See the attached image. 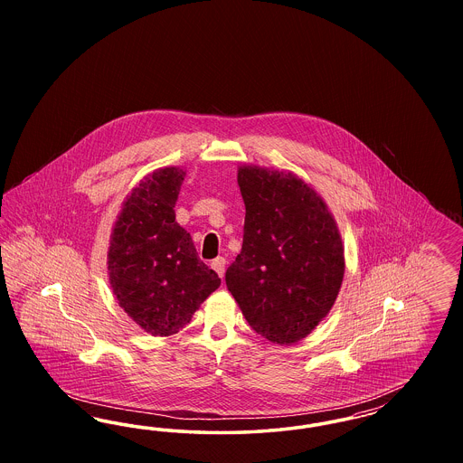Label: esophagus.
<instances>
[{
  "instance_id": "34e87169",
  "label": "esophagus",
  "mask_w": 463,
  "mask_h": 463,
  "mask_svg": "<svg viewBox=\"0 0 463 463\" xmlns=\"http://www.w3.org/2000/svg\"><path fill=\"white\" fill-rule=\"evenodd\" d=\"M212 267L217 270V274L223 278V272H225V259L223 257H217L215 260H212Z\"/></svg>"
}]
</instances>
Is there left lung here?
<instances>
[{"instance_id":"1","label":"left lung","mask_w":463,"mask_h":463,"mask_svg":"<svg viewBox=\"0 0 463 463\" xmlns=\"http://www.w3.org/2000/svg\"><path fill=\"white\" fill-rule=\"evenodd\" d=\"M241 253L225 283L250 326L295 344L330 312L344 279L342 240L323 199L293 174L241 166Z\"/></svg>"}]
</instances>
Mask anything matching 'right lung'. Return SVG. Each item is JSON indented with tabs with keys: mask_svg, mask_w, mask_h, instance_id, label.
Returning <instances> with one entry per match:
<instances>
[{
	"mask_svg": "<svg viewBox=\"0 0 463 463\" xmlns=\"http://www.w3.org/2000/svg\"><path fill=\"white\" fill-rule=\"evenodd\" d=\"M185 172L161 168L146 176L110 234L109 281L125 312L144 330L168 336L182 330L221 287L198 257L191 234L175 222V201Z\"/></svg>",
	"mask_w": 463,
	"mask_h": 463,
	"instance_id": "1",
	"label": "right lung"
}]
</instances>
